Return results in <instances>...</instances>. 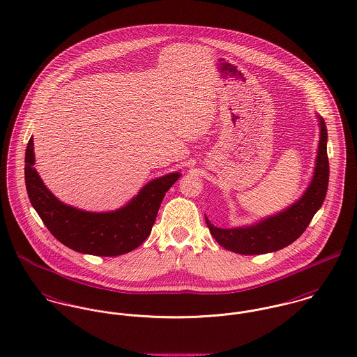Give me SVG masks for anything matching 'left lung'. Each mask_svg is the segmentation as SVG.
<instances>
[{
  "instance_id": "8db88e82",
  "label": "left lung",
  "mask_w": 357,
  "mask_h": 357,
  "mask_svg": "<svg viewBox=\"0 0 357 357\" xmlns=\"http://www.w3.org/2000/svg\"><path fill=\"white\" fill-rule=\"evenodd\" d=\"M317 117L321 128L319 146L314 176L304 194L285 210L252 225L222 229L214 227L206 217L210 233L221 247L240 255H260L288 247L304 233L312 217L322 207L328 185L327 130L324 119Z\"/></svg>"
}]
</instances>
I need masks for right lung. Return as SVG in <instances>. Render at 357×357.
Instances as JSON below:
<instances>
[{"label": "right lung", "instance_id": "1", "mask_svg": "<svg viewBox=\"0 0 357 357\" xmlns=\"http://www.w3.org/2000/svg\"><path fill=\"white\" fill-rule=\"evenodd\" d=\"M33 140L26 150V188L35 211L50 233L68 248L96 257H119L137 248L151 233L163 196L181 176L169 173L147 183L114 211L93 213L59 200L33 167Z\"/></svg>", "mask_w": 357, "mask_h": 357}]
</instances>
